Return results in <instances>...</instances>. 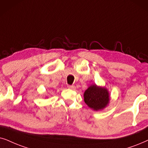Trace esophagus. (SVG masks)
<instances>
[{
    "mask_svg": "<svg viewBox=\"0 0 148 148\" xmlns=\"http://www.w3.org/2000/svg\"><path fill=\"white\" fill-rule=\"evenodd\" d=\"M68 88L70 89H75V86L74 85H68Z\"/></svg>",
    "mask_w": 148,
    "mask_h": 148,
    "instance_id": "1",
    "label": "esophagus"
}]
</instances>
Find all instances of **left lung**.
I'll list each match as a JSON object with an SVG mask.
<instances>
[{
	"mask_svg": "<svg viewBox=\"0 0 148 148\" xmlns=\"http://www.w3.org/2000/svg\"><path fill=\"white\" fill-rule=\"evenodd\" d=\"M84 102L94 110L103 109L109 102V93L105 88L99 87L95 84L89 86L84 93Z\"/></svg>",
	"mask_w": 148,
	"mask_h": 148,
	"instance_id": "8db88e82",
	"label": "left lung"
}]
</instances>
